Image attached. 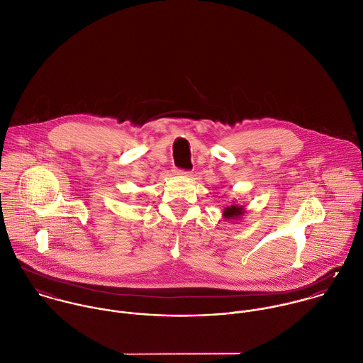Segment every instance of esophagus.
<instances>
[{
    "instance_id": "esophagus-1",
    "label": "esophagus",
    "mask_w": 363,
    "mask_h": 363,
    "mask_svg": "<svg viewBox=\"0 0 363 363\" xmlns=\"http://www.w3.org/2000/svg\"><path fill=\"white\" fill-rule=\"evenodd\" d=\"M175 174L178 175H182V177H191V171H186V169H175Z\"/></svg>"
}]
</instances>
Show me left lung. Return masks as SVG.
I'll use <instances>...</instances> for the list:
<instances>
[{"mask_svg":"<svg viewBox=\"0 0 363 363\" xmlns=\"http://www.w3.org/2000/svg\"><path fill=\"white\" fill-rule=\"evenodd\" d=\"M244 206H240V205H230L224 209L223 212V216L227 220H237V218H241L244 215Z\"/></svg>","mask_w":363,"mask_h":363,"instance_id":"8db88e82","label":"left lung"}]
</instances>
